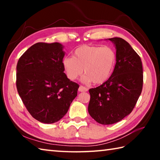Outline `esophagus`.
Wrapping results in <instances>:
<instances>
[{
	"mask_svg": "<svg viewBox=\"0 0 160 160\" xmlns=\"http://www.w3.org/2000/svg\"><path fill=\"white\" fill-rule=\"evenodd\" d=\"M78 91L79 92H86V91H88V89H87L85 87H84L82 85H80L79 88H78Z\"/></svg>",
	"mask_w": 160,
	"mask_h": 160,
	"instance_id": "esophagus-1",
	"label": "esophagus"
}]
</instances>
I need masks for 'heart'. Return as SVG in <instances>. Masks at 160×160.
I'll list each match as a JSON object with an SVG mask.
<instances>
[{"label": "heart", "mask_w": 160, "mask_h": 160, "mask_svg": "<svg viewBox=\"0 0 160 160\" xmlns=\"http://www.w3.org/2000/svg\"><path fill=\"white\" fill-rule=\"evenodd\" d=\"M116 62L115 51L110 47L83 45L75 50L73 57L63 58L67 77L75 80L84 72L83 82L102 84L109 79Z\"/></svg>", "instance_id": "heart-1"}]
</instances>
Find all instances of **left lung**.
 Returning <instances> with one entry per match:
<instances>
[{
	"label": "left lung",
	"mask_w": 160,
	"mask_h": 160,
	"mask_svg": "<svg viewBox=\"0 0 160 160\" xmlns=\"http://www.w3.org/2000/svg\"><path fill=\"white\" fill-rule=\"evenodd\" d=\"M116 48V63L111 77L89 90L88 112L103 125L117 123L131 113L141 94L143 73L141 58L122 38L109 39Z\"/></svg>",
	"instance_id": "obj_1"
}]
</instances>
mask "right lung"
<instances>
[{"label": "right lung", "mask_w": 160, "mask_h": 160, "mask_svg": "<svg viewBox=\"0 0 160 160\" xmlns=\"http://www.w3.org/2000/svg\"><path fill=\"white\" fill-rule=\"evenodd\" d=\"M63 46L39 42L19 58L16 86L32 116L44 123L57 122L66 114L79 85L64 72Z\"/></svg>", "instance_id": "right-lung-1"}]
</instances>
